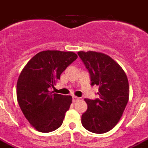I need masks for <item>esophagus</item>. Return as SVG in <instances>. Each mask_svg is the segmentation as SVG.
Returning a JSON list of instances; mask_svg holds the SVG:
<instances>
[{
  "label": "esophagus",
  "mask_w": 148,
  "mask_h": 148,
  "mask_svg": "<svg viewBox=\"0 0 148 148\" xmlns=\"http://www.w3.org/2000/svg\"><path fill=\"white\" fill-rule=\"evenodd\" d=\"M79 99H80V98H79V97H75V96H74V97H72V101L74 102V103L78 101Z\"/></svg>",
  "instance_id": "obj_1"
}]
</instances>
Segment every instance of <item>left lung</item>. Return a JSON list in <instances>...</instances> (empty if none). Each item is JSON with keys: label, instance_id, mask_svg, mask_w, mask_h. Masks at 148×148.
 <instances>
[{"label": "left lung", "instance_id": "1", "mask_svg": "<svg viewBox=\"0 0 148 148\" xmlns=\"http://www.w3.org/2000/svg\"><path fill=\"white\" fill-rule=\"evenodd\" d=\"M77 55L88 70L91 85L99 86V98L84 99L87 110L81 116V123L91 132H107L119 121L128 103V78L119 64L105 54L90 51Z\"/></svg>", "mask_w": 148, "mask_h": 148}]
</instances>
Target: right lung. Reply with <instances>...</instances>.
Segmentation results:
<instances>
[{
    "label": "right lung",
    "mask_w": 148,
    "mask_h": 148,
    "mask_svg": "<svg viewBox=\"0 0 148 148\" xmlns=\"http://www.w3.org/2000/svg\"><path fill=\"white\" fill-rule=\"evenodd\" d=\"M77 58L72 51H43L32 58L21 72L16 84L17 101L26 119L37 131L51 132L62 125L72 97L53 93L50 88Z\"/></svg>",
    "instance_id": "right-lung-1"
}]
</instances>
